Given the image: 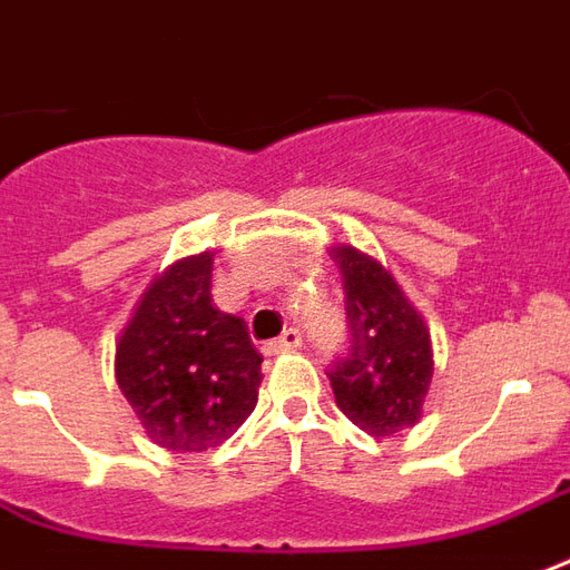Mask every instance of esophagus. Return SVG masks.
I'll use <instances>...</instances> for the list:
<instances>
[{"mask_svg":"<svg viewBox=\"0 0 570 570\" xmlns=\"http://www.w3.org/2000/svg\"><path fill=\"white\" fill-rule=\"evenodd\" d=\"M303 343V336L297 327H288L285 334L276 336L273 343H267V355H288V352H297Z\"/></svg>","mask_w":570,"mask_h":570,"instance_id":"esophagus-1","label":"esophagus"}]
</instances>
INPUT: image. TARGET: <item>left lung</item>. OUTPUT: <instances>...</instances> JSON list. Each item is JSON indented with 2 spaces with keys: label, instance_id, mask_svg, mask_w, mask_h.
Listing matches in <instances>:
<instances>
[{
  "label": "left lung",
  "instance_id": "obj_1",
  "mask_svg": "<svg viewBox=\"0 0 570 570\" xmlns=\"http://www.w3.org/2000/svg\"><path fill=\"white\" fill-rule=\"evenodd\" d=\"M352 348L334 361L331 389L343 416L371 438H392L422 419L434 352L425 318L380 261L336 245Z\"/></svg>",
  "mask_w": 570,
  "mask_h": 570
}]
</instances>
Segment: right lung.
<instances>
[{
    "label": "right lung",
    "instance_id": "add662e5",
    "mask_svg": "<svg viewBox=\"0 0 570 570\" xmlns=\"http://www.w3.org/2000/svg\"><path fill=\"white\" fill-rule=\"evenodd\" d=\"M261 361L243 318L212 303V252H203L148 285L120 331L115 380L157 446L206 452L252 416Z\"/></svg>",
    "mask_w": 570,
    "mask_h": 570
}]
</instances>
